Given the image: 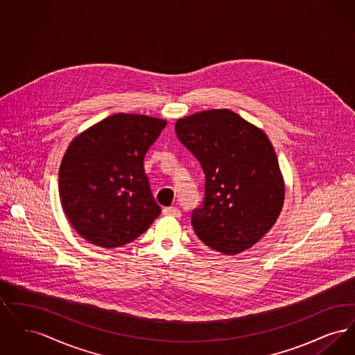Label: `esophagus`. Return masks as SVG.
Segmentation results:
<instances>
[{"label":"esophagus","mask_w":355,"mask_h":355,"mask_svg":"<svg viewBox=\"0 0 355 355\" xmlns=\"http://www.w3.org/2000/svg\"><path fill=\"white\" fill-rule=\"evenodd\" d=\"M162 213L164 216H168V217H175V218L181 217V211L177 207H164Z\"/></svg>","instance_id":"1"}]
</instances>
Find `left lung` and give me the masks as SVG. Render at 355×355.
I'll use <instances>...</instances> for the list:
<instances>
[{
    "label": "left lung",
    "instance_id": "8db88e82",
    "mask_svg": "<svg viewBox=\"0 0 355 355\" xmlns=\"http://www.w3.org/2000/svg\"><path fill=\"white\" fill-rule=\"evenodd\" d=\"M175 133L205 174L202 205L191 213L194 233L226 255L252 248L275 223L285 198L268 135L229 109L178 119Z\"/></svg>",
    "mask_w": 355,
    "mask_h": 355
}]
</instances>
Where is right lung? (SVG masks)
Instances as JSON below:
<instances>
[{
    "mask_svg": "<svg viewBox=\"0 0 355 355\" xmlns=\"http://www.w3.org/2000/svg\"><path fill=\"white\" fill-rule=\"evenodd\" d=\"M165 126V119L119 113L70 142L58 191L69 222L87 242L105 249L126 245L159 216L144 158Z\"/></svg>",
    "mask_w": 355,
    "mask_h": 355,
    "instance_id": "right-lung-1",
    "label": "right lung"
}]
</instances>
